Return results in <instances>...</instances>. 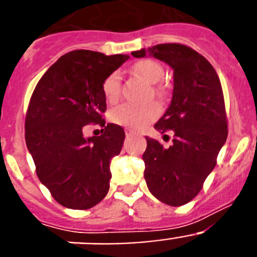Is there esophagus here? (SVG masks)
<instances>
[{
    "mask_svg": "<svg viewBox=\"0 0 257 257\" xmlns=\"http://www.w3.org/2000/svg\"><path fill=\"white\" fill-rule=\"evenodd\" d=\"M133 134H134L133 130H130V128H126V136H130V135H133Z\"/></svg>",
    "mask_w": 257,
    "mask_h": 257,
    "instance_id": "obj_1",
    "label": "esophagus"
}]
</instances>
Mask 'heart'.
I'll list each match as a JSON object with an SVG mask.
<instances>
[{
    "label": "heart",
    "mask_w": 257,
    "mask_h": 257,
    "mask_svg": "<svg viewBox=\"0 0 257 257\" xmlns=\"http://www.w3.org/2000/svg\"><path fill=\"white\" fill-rule=\"evenodd\" d=\"M134 72L145 81L151 83L160 82L165 76V69L158 61L153 59H145L138 61L134 65ZM121 82L122 77L119 72H112L104 79L103 94L108 101H115L121 95ZM157 94L162 92L157 90ZM160 115V108L156 104H145V105H135V104L124 103L115 106L109 113L110 121L115 124H121L130 128H140V127L148 124L154 121Z\"/></svg>",
    "instance_id": "1"
}]
</instances>
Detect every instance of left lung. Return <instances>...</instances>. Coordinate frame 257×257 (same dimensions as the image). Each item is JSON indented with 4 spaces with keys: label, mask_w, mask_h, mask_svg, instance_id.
<instances>
[{
    "label": "left lung",
    "mask_w": 257,
    "mask_h": 257,
    "mask_svg": "<svg viewBox=\"0 0 257 257\" xmlns=\"http://www.w3.org/2000/svg\"><path fill=\"white\" fill-rule=\"evenodd\" d=\"M145 54L174 69L171 104L154 124L161 134L172 131L174 139L170 148H165L158 140L147 138L144 178L157 199L178 207L201 192L225 144L228 119L224 95L216 70L192 47L161 44L133 52L135 58Z\"/></svg>",
    "instance_id": "1"
}]
</instances>
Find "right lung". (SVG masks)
Here are the masks:
<instances>
[{"mask_svg": "<svg viewBox=\"0 0 257 257\" xmlns=\"http://www.w3.org/2000/svg\"><path fill=\"white\" fill-rule=\"evenodd\" d=\"M127 55L74 50L60 56L38 81L26 115V143L40 181L58 203L72 210L97 205L109 190V165L124 131L108 123L100 137L83 138L86 124L105 125L104 79Z\"/></svg>", "mask_w": 257, "mask_h": 257, "instance_id": "obj_1", "label": "right lung"}]
</instances>
